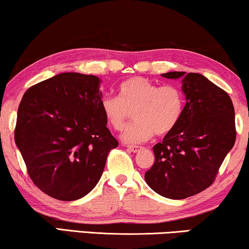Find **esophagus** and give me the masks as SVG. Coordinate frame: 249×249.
<instances>
[{
	"label": "esophagus",
	"instance_id": "obj_1",
	"mask_svg": "<svg viewBox=\"0 0 249 249\" xmlns=\"http://www.w3.org/2000/svg\"><path fill=\"white\" fill-rule=\"evenodd\" d=\"M127 148L132 153H137L141 151L142 147H141V146H127Z\"/></svg>",
	"mask_w": 249,
	"mask_h": 249
}]
</instances>
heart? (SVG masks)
Listing matches in <instances>:
<instances>
[{
	"instance_id": "heart-1",
	"label": "heart",
	"mask_w": 249,
	"mask_h": 249,
	"mask_svg": "<svg viewBox=\"0 0 249 249\" xmlns=\"http://www.w3.org/2000/svg\"><path fill=\"white\" fill-rule=\"evenodd\" d=\"M183 95L175 85H162L134 77L119 86V96H105L101 102V110L105 120L115 130H121L131 118L121 134L122 142L141 144L153 136H163L172 131L182 113Z\"/></svg>"
}]
</instances>
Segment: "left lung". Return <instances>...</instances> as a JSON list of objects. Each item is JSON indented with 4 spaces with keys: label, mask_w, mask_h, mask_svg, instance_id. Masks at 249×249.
Here are the masks:
<instances>
[{
    "label": "left lung",
    "mask_w": 249,
    "mask_h": 249,
    "mask_svg": "<svg viewBox=\"0 0 249 249\" xmlns=\"http://www.w3.org/2000/svg\"><path fill=\"white\" fill-rule=\"evenodd\" d=\"M181 79L186 104L178 124L153 147L154 164L145 181L159 195L183 199L212 185L236 142L234 108L226 91L203 74L163 73Z\"/></svg>",
    "instance_id": "left-lung-1"
}]
</instances>
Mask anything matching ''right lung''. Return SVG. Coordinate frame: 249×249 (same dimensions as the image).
I'll use <instances>...</instances> for the list:
<instances>
[{"label":"right lung","mask_w":249,"mask_h":249,"mask_svg":"<svg viewBox=\"0 0 249 249\" xmlns=\"http://www.w3.org/2000/svg\"><path fill=\"white\" fill-rule=\"evenodd\" d=\"M101 83L91 74L60 73L30 87L20 102L16 145L34 183L53 198L90 193L118 146L101 110Z\"/></svg>","instance_id":"obj_1"}]
</instances>
